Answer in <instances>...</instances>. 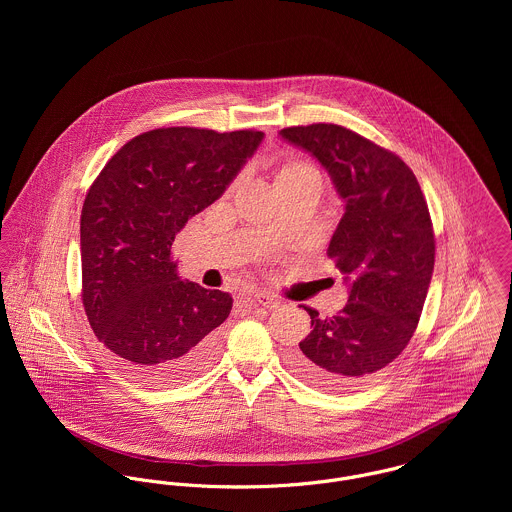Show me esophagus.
I'll list each match as a JSON object with an SVG mask.
<instances>
[{
	"label": "esophagus",
	"mask_w": 512,
	"mask_h": 512,
	"mask_svg": "<svg viewBox=\"0 0 512 512\" xmlns=\"http://www.w3.org/2000/svg\"><path fill=\"white\" fill-rule=\"evenodd\" d=\"M254 299H256L258 305H262V307H266V309H276V307H280V303H282L276 295H272V293L268 292H258L254 295Z\"/></svg>",
	"instance_id": "obj_1"
}]
</instances>
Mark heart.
I'll return each mask as SVG.
<instances>
[{"instance_id": "heart-1", "label": "heart", "mask_w": 512, "mask_h": 512, "mask_svg": "<svg viewBox=\"0 0 512 512\" xmlns=\"http://www.w3.org/2000/svg\"><path fill=\"white\" fill-rule=\"evenodd\" d=\"M303 167H307V165H301V163H293V165H290V167L282 169V173H280V175H284V173H292V171H297V169H303Z\"/></svg>"}]
</instances>
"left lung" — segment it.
I'll return each instance as SVG.
<instances>
[{"label":"left lung","mask_w":512,"mask_h":512,"mask_svg":"<svg viewBox=\"0 0 512 512\" xmlns=\"http://www.w3.org/2000/svg\"><path fill=\"white\" fill-rule=\"evenodd\" d=\"M311 153L345 201L327 256L345 274L347 305L311 315V333L290 357L293 370L327 390L363 384L410 343L432 282L436 238L412 169L392 151L337 124L284 128Z\"/></svg>","instance_id":"1"}]
</instances>
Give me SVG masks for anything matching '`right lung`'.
I'll return each instance as SVG.
<instances>
[{"instance_id":"1","label":"right lung","mask_w":512,"mask_h":512,"mask_svg":"<svg viewBox=\"0 0 512 512\" xmlns=\"http://www.w3.org/2000/svg\"><path fill=\"white\" fill-rule=\"evenodd\" d=\"M264 134L157 128L120 147L80 215L82 305L98 341L151 386L201 374L232 297L181 280L175 234L213 205Z\"/></svg>"}]
</instances>
